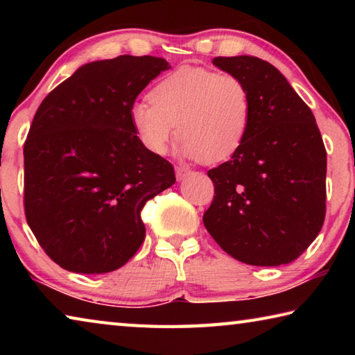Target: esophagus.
Segmentation results:
<instances>
[{"label": "esophagus", "instance_id": "esophagus-1", "mask_svg": "<svg viewBox=\"0 0 355 355\" xmlns=\"http://www.w3.org/2000/svg\"><path fill=\"white\" fill-rule=\"evenodd\" d=\"M175 173H177V178L178 180H183V178H186L191 173V171L188 169V167H175Z\"/></svg>", "mask_w": 355, "mask_h": 355}]
</instances>
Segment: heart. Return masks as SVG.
Masks as SVG:
<instances>
[{
  "mask_svg": "<svg viewBox=\"0 0 355 355\" xmlns=\"http://www.w3.org/2000/svg\"><path fill=\"white\" fill-rule=\"evenodd\" d=\"M148 152L163 155L178 125L180 152L208 164L235 155L248 137L252 95L241 78L203 67H180L166 75L130 112Z\"/></svg>",
  "mask_w": 355,
  "mask_h": 355,
  "instance_id": "heart-1",
  "label": "heart"
}]
</instances>
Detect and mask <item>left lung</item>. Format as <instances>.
Masks as SVG:
<instances>
[{"label":"left lung","mask_w":355,"mask_h":355,"mask_svg":"<svg viewBox=\"0 0 355 355\" xmlns=\"http://www.w3.org/2000/svg\"><path fill=\"white\" fill-rule=\"evenodd\" d=\"M213 64L248 84L252 122L232 159L208 171L214 197L203 224L245 264L291 263L326 218L327 153L315 116L272 64L255 56H219Z\"/></svg>","instance_id":"1"}]
</instances>
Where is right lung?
Returning a JSON list of instances; mask_svg holds the SVG:
<instances>
[{
    "label": "right lung",
    "mask_w": 355,
    "mask_h": 355,
    "mask_svg": "<svg viewBox=\"0 0 355 355\" xmlns=\"http://www.w3.org/2000/svg\"><path fill=\"white\" fill-rule=\"evenodd\" d=\"M169 69L155 56L89 62L35 112L23 147L25 216L67 271L123 266L146 238V202L175 183L172 164L142 146L130 117L137 95Z\"/></svg>",
    "instance_id": "right-lung-1"
}]
</instances>
